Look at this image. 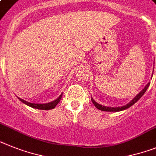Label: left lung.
<instances>
[{"instance_id":"left-lung-1","label":"left lung","mask_w":156,"mask_h":156,"mask_svg":"<svg viewBox=\"0 0 156 156\" xmlns=\"http://www.w3.org/2000/svg\"><path fill=\"white\" fill-rule=\"evenodd\" d=\"M153 72H154V69H153ZM152 77V76H151ZM149 85H150V82L147 83V85L144 87V89H142V91H140L135 97H134L129 102H128L127 104L124 105V106H115V107H111V106H103V105H101L99 103H98L97 102L94 100V98L91 97V102H92L93 104L94 105V106L96 107L97 109L98 110H102V111H107V112H118V111H122V110H125L126 109L129 108L130 106H132L133 104H135L136 102H137L139 100L140 98H141L143 96V94H144L145 91H147V89L148 88Z\"/></svg>"}]
</instances>
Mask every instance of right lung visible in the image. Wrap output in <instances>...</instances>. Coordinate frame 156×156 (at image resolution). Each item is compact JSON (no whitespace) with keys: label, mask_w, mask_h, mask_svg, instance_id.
<instances>
[{"label":"right lung","mask_w":156,"mask_h":156,"mask_svg":"<svg viewBox=\"0 0 156 156\" xmlns=\"http://www.w3.org/2000/svg\"><path fill=\"white\" fill-rule=\"evenodd\" d=\"M62 94H63V93H62V94H60L59 96L58 97V98H56L55 100L52 101V102H47V103H32V102H27V101L23 100V99L19 98V97L18 98L23 102V103H24L27 106H30V107H32V108L38 109V110H52V109L55 108V106L59 103V102L61 101V99H62Z\"/></svg>","instance_id":"1"}]
</instances>
